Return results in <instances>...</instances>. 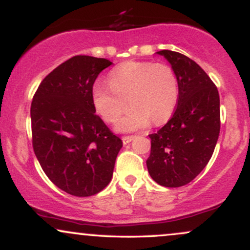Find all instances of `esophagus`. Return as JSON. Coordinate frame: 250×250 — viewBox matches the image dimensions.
Masks as SVG:
<instances>
[{"label":"esophagus","instance_id":"34e87169","mask_svg":"<svg viewBox=\"0 0 250 250\" xmlns=\"http://www.w3.org/2000/svg\"><path fill=\"white\" fill-rule=\"evenodd\" d=\"M133 140H134V136H123L122 137L123 145H128V143H130Z\"/></svg>","mask_w":250,"mask_h":250}]
</instances>
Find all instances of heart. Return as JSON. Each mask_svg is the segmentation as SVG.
Instances as JSON below:
<instances>
[{
	"label": "heart",
	"mask_w": 250,
	"mask_h": 250,
	"mask_svg": "<svg viewBox=\"0 0 250 250\" xmlns=\"http://www.w3.org/2000/svg\"><path fill=\"white\" fill-rule=\"evenodd\" d=\"M109 85L96 82L91 90L94 107L107 122L120 120L119 131H136L151 120L165 122L171 116L179 100V81L174 70L165 63L125 62L109 74Z\"/></svg>",
	"instance_id": "obj_1"
}]
</instances>
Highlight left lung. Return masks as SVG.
Masks as SVG:
<instances>
[{"instance_id": "left-lung-1", "label": "left lung", "mask_w": 250, "mask_h": 250, "mask_svg": "<svg viewBox=\"0 0 250 250\" xmlns=\"http://www.w3.org/2000/svg\"><path fill=\"white\" fill-rule=\"evenodd\" d=\"M156 54L170 63L179 81L174 115L150 134L147 168L151 179L168 188L185 186L205 169L220 134V96L206 71L189 57L171 50Z\"/></svg>"}]
</instances>
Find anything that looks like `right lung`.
<instances>
[{"instance_id": "1", "label": "right lung", "mask_w": 250, "mask_h": 250, "mask_svg": "<svg viewBox=\"0 0 250 250\" xmlns=\"http://www.w3.org/2000/svg\"><path fill=\"white\" fill-rule=\"evenodd\" d=\"M110 64L107 59L71 57L44 77L31 102L37 160L48 179L74 196H91L107 187L122 148L91 99L96 77Z\"/></svg>"}]
</instances>
